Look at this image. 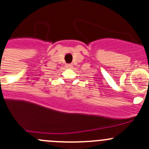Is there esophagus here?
Instances as JSON below:
<instances>
[{"label":"esophagus","mask_w":149,"mask_h":149,"mask_svg":"<svg viewBox=\"0 0 149 149\" xmlns=\"http://www.w3.org/2000/svg\"><path fill=\"white\" fill-rule=\"evenodd\" d=\"M66 67L68 68H71L72 67H73V65H72V64H67Z\"/></svg>","instance_id":"obj_1"}]
</instances>
